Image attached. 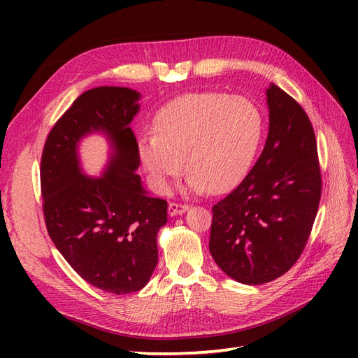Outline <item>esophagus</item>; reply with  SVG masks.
<instances>
[{
    "label": "esophagus",
    "mask_w": 358,
    "mask_h": 358,
    "mask_svg": "<svg viewBox=\"0 0 358 358\" xmlns=\"http://www.w3.org/2000/svg\"><path fill=\"white\" fill-rule=\"evenodd\" d=\"M186 210H187V206H186V204H178V203H171V204H169V208H167V212H169V215H171V217L185 214Z\"/></svg>",
    "instance_id": "esophagus-1"
}]
</instances>
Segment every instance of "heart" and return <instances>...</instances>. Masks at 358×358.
Here are the masks:
<instances>
[{
    "label": "heart",
    "instance_id": "obj_1",
    "mask_svg": "<svg viewBox=\"0 0 358 358\" xmlns=\"http://www.w3.org/2000/svg\"><path fill=\"white\" fill-rule=\"evenodd\" d=\"M155 134L138 141L140 162L154 191L166 194L186 169L189 192L220 194L245 177L262 140L263 118L246 96L181 95L158 110Z\"/></svg>",
    "mask_w": 358,
    "mask_h": 358
}]
</instances>
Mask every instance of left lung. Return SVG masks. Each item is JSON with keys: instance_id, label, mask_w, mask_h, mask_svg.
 Wrapping results in <instances>:
<instances>
[{"instance_id": "obj_1", "label": "left lung", "mask_w": 358, "mask_h": 358, "mask_svg": "<svg viewBox=\"0 0 358 358\" xmlns=\"http://www.w3.org/2000/svg\"><path fill=\"white\" fill-rule=\"evenodd\" d=\"M269 132L245 180L212 208L209 250L243 285L283 275L305 249L322 196L313 124L278 86L266 89Z\"/></svg>"}]
</instances>
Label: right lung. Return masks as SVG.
I'll list each match as a JSON object with an SVG mask.
<instances>
[{"mask_svg": "<svg viewBox=\"0 0 358 358\" xmlns=\"http://www.w3.org/2000/svg\"><path fill=\"white\" fill-rule=\"evenodd\" d=\"M140 92L101 86L86 90L52 127L41 157L45 227L53 245L87 283L110 294L148 285L158 263L157 234L167 203L141 185L138 144L129 127L140 110ZM90 133L110 141L100 178L82 172L78 148Z\"/></svg>", "mask_w": 358, "mask_h": 358, "instance_id": "obj_1", "label": "right lung"}]
</instances>
